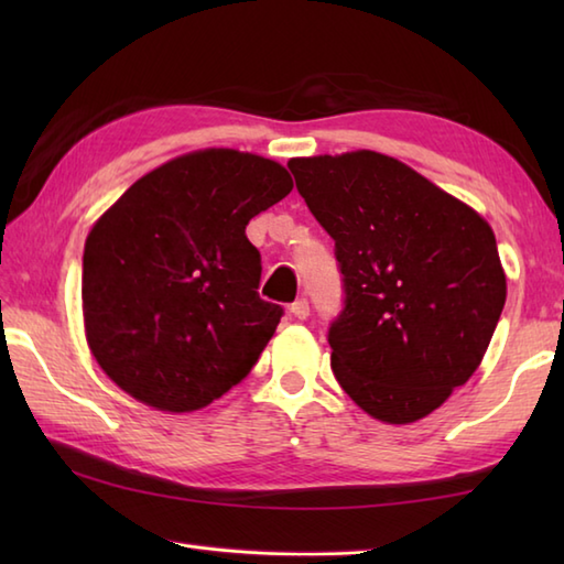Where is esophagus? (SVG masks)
<instances>
[{
	"instance_id": "esophagus-1",
	"label": "esophagus",
	"mask_w": 564,
	"mask_h": 564,
	"mask_svg": "<svg viewBox=\"0 0 564 564\" xmlns=\"http://www.w3.org/2000/svg\"><path fill=\"white\" fill-rule=\"evenodd\" d=\"M291 313H293L297 319H307V315H310V303L305 301V297H297L295 303H291Z\"/></svg>"
}]
</instances>
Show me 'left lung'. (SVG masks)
<instances>
[{
    "label": "left lung",
    "mask_w": 564,
    "mask_h": 564,
    "mask_svg": "<svg viewBox=\"0 0 564 564\" xmlns=\"http://www.w3.org/2000/svg\"><path fill=\"white\" fill-rule=\"evenodd\" d=\"M289 170L334 239L344 307L327 341L339 386L380 422L431 414L480 366L505 310L492 227L370 150L291 160Z\"/></svg>",
    "instance_id": "1"
}]
</instances>
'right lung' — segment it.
<instances>
[{"instance_id":"obj_1","label":"right lung","mask_w":564,"mask_h":564,"mask_svg":"<svg viewBox=\"0 0 564 564\" xmlns=\"http://www.w3.org/2000/svg\"><path fill=\"white\" fill-rule=\"evenodd\" d=\"M281 164L200 150L145 174L91 227L82 259L89 349L116 386L194 412L242 380L283 307L261 301L249 220L291 194Z\"/></svg>"}]
</instances>
